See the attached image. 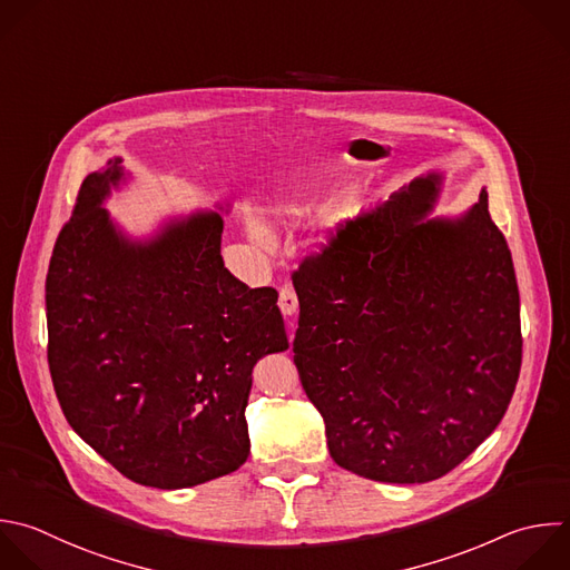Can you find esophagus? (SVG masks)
Returning a JSON list of instances; mask_svg holds the SVG:
<instances>
[{"mask_svg":"<svg viewBox=\"0 0 570 570\" xmlns=\"http://www.w3.org/2000/svg\"><path fill=\"white\" fill-rule=\"evenodd\" d=\"M278 307L285 316H294L298 312V296L294 292V287L285 285L281 287V294H278Z\"/></svg>","mask_w":570,"mask_h":570,"instance_id":"34e87169","label":"esophagus"}]
</instances>
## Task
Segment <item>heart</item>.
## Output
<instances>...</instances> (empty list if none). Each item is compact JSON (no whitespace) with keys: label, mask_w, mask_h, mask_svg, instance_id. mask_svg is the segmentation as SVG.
<instances>
[{"label":"heart","mask_w":570,"mask_h":570,"mask_svg":"<svg viewBox=\"0 0 570 570\" xmlns=\"http://www.w3.org/2000/svg\"><path fill=\"white\" fill-rule=\"evenodd\" d=\"M303 212H305V207H301V205H289V207H285V214H287V216H301ZM256 238H258L261 243H267L265 234H261V232H256Z\"/></svg>","instance_id":"heart-1"}]
</instances>
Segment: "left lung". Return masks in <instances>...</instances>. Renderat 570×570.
<instances>
[{
    "label": "left lung",
    "instance_id": "obj_1",
    "mask_svg": "<svg viewBox=\"0 0 570 570\" xmlns=\"http://www.w3.org/2000/svg\"><path fill=\"white\" fill-rule=\"evenodd\" d=\"M439 187V174L414 178L292 274L303 390L332 459L374 481L456 468L519 379V289L488 194L456 218H428Z\"/></svg>",
    "mask_w": 570,
    "mask_h": 570
}]
</instances>
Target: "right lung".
Masks as SVG:
<instances>
[{"label":"right lung","mask_w":570,"mask_h":570,"mask_svg":"<svg viewBox=\"0 0 570 570\" xmlns=\"http://www.w3.org/2000/svg\"><path fill=\"white\" fill-rule=\"evenodd\" d=\"M122 158L85 178L47 274L49 370L69 425L127 479L191 488L249 454L252 370L289 347L274 287L223 263L218 212L125 236L102 203Z\"/></svg>","instance_id":"obj_1"}]
</instances>
